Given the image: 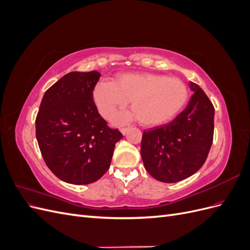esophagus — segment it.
Segmentation results:
<instances>
[{"label":"esophagus","instance_id":"obj_1","mask_svg":"<svg viewBox=\"0 0 250 250\" xmlns=\"http://www.w3.org/2000/svg\"><path fill=\"white\" fill-rule=\"evenodd\" d=\"M127 131H128V128H121V132H122V134H126Z\"/></svg>","mask_w":250,"mask_h":250}]
</instances>
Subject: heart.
Wrapping results in <instances>:
<instances>
[{
    "label": "heart",
    "mask_w": 250,
    "mask_h": 250,
    "mask_svg": "<svg viewBox=\"0 0 250 250\" xmlns=\"http://www.w3.org/2000/svg\"><path fill=\"white\" fill-rule=\"evenodd\" d=\"M188 99L185 83L164 74L131 72L119 74L113 82L103 80L93 89V100L100 115L111 119L131 100L132 112L120 115L118 122L139 119L143 126L167 124L184 109Z\"/></svg>",
    "instance_id": "heart-1"
}]
</instances>
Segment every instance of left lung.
Masks as SVG:
<instances>
[{"mask_svg": "<svg viewBox=\"0 0 250 250\" xmlns=\"http://www.w3.org/2000/svg\"><path fill=\"white\" fill-rule=\"evenodd\" d=\"M193 92L187 107L172 122L143 133L141 156L145 169L162 183H177L197 172L213 143L215 109L202 88Z\"/></svg>", "mask_w": 250, "mask_h": 250, "instance_id": "left-lung-1", "label": "left lung"}]
</instances>
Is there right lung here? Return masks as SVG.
<instances>
[{
  "label": "right lung",
  "instance_id": "add662e5",
  "mask_svg": "<svg viewBox=\"0 0 250 250\" xmlns=\"http://www.w3.org/2000/svg\"><path fill=\"white\" fill-rule=\"evenodd\" d=\"M101 74L71 72L44 93L35 121L36 139L53 174L72 185L100 179L123 138L99 115L93 89Z\"/></svg>",
  "mask_w": 250,
  "mask_h": 250
}]
</instances>
